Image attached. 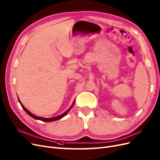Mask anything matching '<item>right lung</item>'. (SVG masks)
<instances>
[{"label":"right lung","instance_id":"right-lung-1","mask_svg":"<svg viewBox=\"0 0 160 160\" xmlns=\"http://www.w3.org/2000/svg\"><path fill=\"white\" fill-rule=\"evenodd\" d=\"M18 101H19V102H20V105H21V106H22V108H23V109L24 110L29 116H30V117H32V118H33V119H35L39 120V121H43V122H52V121H57V120H59V119H62V117H64L65 115H67L68 114L69 111H70L71 109H72V108L73 107L74 103H75V100H74V101L73 103H72V104L71 105L70 107L66 111H65L64 113H63L62 114H61V115H58V116H56V117H51V118H44V117H41L36 116V115H33V113H32L30 111H29L24 107V106H23V105H22V103H21L20 100V99H19L18 97Z\"/></svg>","mask_w":160,"mask_h":160}]
</instances>
